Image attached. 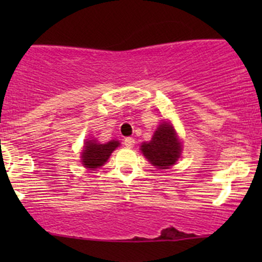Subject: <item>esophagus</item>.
Masks as SVG:
<instances>
[{"label": "esophagus", "instance_id": "34e87169", "mask_svg": "<svg viewBox=\"0 0 262 262\" xmlns=\"http://www.w3.org/2000/svg\"><path fill=\"white\" fill-rule=\"evenodd\" d=\"M134 143H135V140L133 139V138H130V137L125 138V139H124V145L127 146V148H133Z\"/></svg>", "mask_w": 262, "mask_h": 262}]
</instances>
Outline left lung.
<instances>
[{"label": "left lung", "instance_id": "left-lung-1", "mask_svg": "<svg viewBox=\"0 0 262 262\" xmlns=\"http://www.w3.org/2000/svg\"><path fill=\"white\" fill-rule=\"evenodd\" d=\"M144 156L154 166L167 169L172 166L181 152V144L176 139V133L167 123L159 125L151 141L141 145Z\"/></svg>", "mask_w": 262, "mask_h": 262}]
</instances>
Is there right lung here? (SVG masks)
Listing matches in <instances>:
<instances>
[{"mask_svg":"<svg viewBox=\"0 0 262 262\" xmlns=\"http://www.w3.org/2000/svg\"><path fill=\"white\" fill-rule=\"evenodd\" d=\"M119 143L117 140H111L107 144H98L93 140L86 141L85 150L82 152V164L87 169H97L108 160L110 155Z\"/></svg>","mask_w":262,"mask_h":262,"instance_id":"right-lung-1","label":"right lung"}]
</instances>
